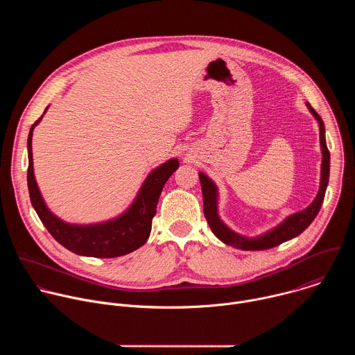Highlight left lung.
<instances>
[{
  "label": "left lung",
  "mask_w": 355,
  "mask_h": 355,
  "mask_svg": "<svg viewBox=\"0 0 355 355\" xmlns=\"http://www.w3.org/2000/svg\"><path fill=\"white\" fill-rule=\"evenodd\" d=\"M309 111L312 115L318 119L319 128H320V146H322V153H323V160H322V178H320V189L318 192V196L312 204L300 212H296L291 216H288L281 225L274 227L272 230L267 232L266 234H261L254 239H248L241 234L234 233L230 230L218 216V189L216 185L214 184L212 180H209L205 174L199 173V181L202 187V196H204V214L207 218V222L214 232V234L222 240L225 244L241 248V250H267L272 248L275 245H279L284 241H288L297 234H300L303 230H305L316 218L319 214L326 188L329 184V174H330V151L326 144V137H324V123L320 118V115L308 104Z\"/></svg>",
  "instance_id": "obj_1"
}]
</instances>
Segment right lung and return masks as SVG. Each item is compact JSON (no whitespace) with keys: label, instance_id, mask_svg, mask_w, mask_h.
I'll return each instance as SVG.
<instances>
[{"label":"right lung","instance_id":"right-lung-1","mask_svg":"<svg viewBox=\"0 0 355 355\" xmlns=\"http://www.w3.org/2000/svg\"><path fill=\"white\" fill-rule=\"evenodd\" d=\"M42 116L31 126L28 136V188L32 207L49 233L67 250L87 257H121L141 247L148 239L151 220L156 215L157 202L163 187L171 174L178 168V160L171 159L157 167L155 171H151L140 188L132 207L122 216L98 225H69L46 208L36 185L32 162V133Z\"/></svg>","mask_w":355,"mask_h":355}]
</instances>
